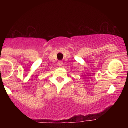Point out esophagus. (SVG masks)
Instances as JSON below:
<instances>
[{"mask_svg":"<svg viewBox=\"0 0 128 128\" xmlns=\"http://www.w3.org/2000/svg\"><path fill=\"white\" fill-rule=\"evenodd\" d=\"M58 65L61 66L62 65V60H59V61H58Z\"/></svg>","mask_w":128,"mask_h":128,"instance_id":"esophagus-1","label":"esophagus"}]
</instances>
